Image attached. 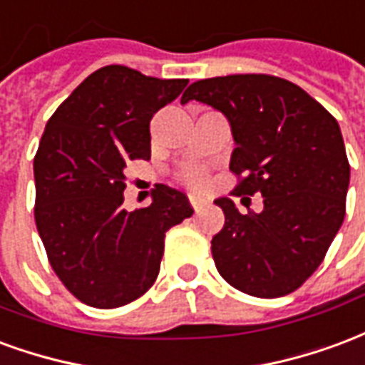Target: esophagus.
<instances>
[{"label":"esophagus","instance_id":"34e87169","mask_svg":"<svg viewBox=\"0 0 365 365\" xmlns=\"http://www.w3.org/2000/svg\"><path fill=\"white\" fill-rule=\"evenodd\" d=\"M190 206L198 212V210H202L204 206H206V202L200 200V198H196V196H190Z\"/></svg>","mask_w":365,"mask_h":365}]
</instances>
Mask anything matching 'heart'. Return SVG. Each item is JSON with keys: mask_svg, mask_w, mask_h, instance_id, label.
<instances>
[{"mask_svg": "<svg viewBox=\"0 0 365 365\" xmlns=\"http://www.w3.org/2000/svg\"><path fill=\"white\" fill-rule=\"evenodd\" d=\"M180 180L186 186H190V188H202V186L206 185V180H208V175H206V171L202 167H190V169L180 173Z\"/></svg>", "mask_w": 365, "mask_h": 365, "instance_id": "b5f03b06", "label": "heart"}]
</instances>
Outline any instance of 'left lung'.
<instances>
[{"label": "left lung", "instance_id": "obj_1", "mask_svg": "<svg viewBox=\"0 0 365 365\" xmlns=\"http://www.w3.org/2000/svg\"><path fill=\"white\" fill-rule=\"evenodd\" d=\"M200 101L230 120L233 194H262L260 214L217 198L225 223L212 239L222 278L255 297H282L323 262L346 214L350 182L339 122L302 87L267 73L200 79L180 103Z\"/></svg>", "mask_w": 365, "mask_h": 365}]
</instances>
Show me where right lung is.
<instances>
[{
    "instance_id": "add662e5",
    "label": "right lung",
    "mask_w": 365,
    "mask_h": 365,
    "mask_svg": "<svg viewBox=\"0 0 365 365\" xmlns=\"http://www.w3.org/2000/svg\"><path fill=\"white\" fill-rule=\"evenodd\" d=\"M188 79H157L126 66L93 71L56 108L34 155V222L50 267L79 302L114 309L153 286L165 233L194 210L157 185L148 208H122L126 165L150 159L153 114Z\"/></svg>"
}]
</instances>
